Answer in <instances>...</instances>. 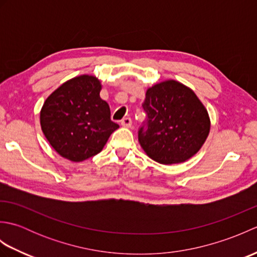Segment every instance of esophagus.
I'll list each match as a JSON object with an SVG mask.
<instances>
[{
	"instance_id": "1",
	"label": "esophagus",
	"mask_w": 257,
	"mask_h": 257,
	"mask_svg": "<svg viewBox=\"0 0 257 257\" xmlns=\"http://www.w3.org/2000/svg\"><path fill=\"white\" fill-rule=\"evenodd\" d=\"M132 119H130L129 117H125L121 120V125L122 127H125V128H130L132 127Z\"/></svg>"
}]
</instances>
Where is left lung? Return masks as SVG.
Listing matches in <instances>:
<instances>
[{
  "label": "left lung",
  "instance_id": "1",
  "mask_svg": "<svg viewBox=\"0 0 257 257\" xmlns=\"http://www.w3.org/2000/svg\"><path fill=\"white\" fill-rule=\"evenodd\" d=\"M143 107L148 119L139 130V144L147 156L161 165L189 160L210 134L206 108L180 81L169 79L149 87Z\"/></svg>",
  "mask_w": 257,
  "mask_h": 257
}]
</instances>
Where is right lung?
<instances>
[{
    "label": "right lung",
    "instance_id": "add662e5",
    "mask_svg": "<svg viewBox=\"0 0 257 257\" xmlns=\"http://www.w3.org/2000/svg\"><path fill=\"white\" fill-rule=\"evenodd\" d=\"M100 90L97 77L80 75L65 81L44 101L40 113L42 132L65 159L81 162L99 154L119 128L111 121Z\"/></svg>",
    "mask_w": 257,
    "mask_h": 257
}]
</instances>
